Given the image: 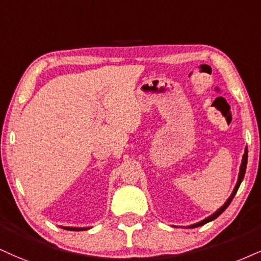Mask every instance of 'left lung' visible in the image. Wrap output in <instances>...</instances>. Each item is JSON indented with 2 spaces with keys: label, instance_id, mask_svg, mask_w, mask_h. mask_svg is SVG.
I'll return each instance as SVG.
<instances>
[{
  "label": "left lung",
  "instance_id": "left-lung-1",
  "mask_svg": "<svg viewBox=\"0 0 261 261\" xmlns=\"http://www.w3.org/2000/svg\"><path fill=\"white\" fill-rule=\"evenodd\" d=\"M247 161H248V149H246V151H244V155H243V159H242V165H241V168H240V174H239V180H237V184H236V186H234V189H233L232 194H231V196H230V197H229V199H227V201L225 202V204L223 205V207L218 209V211L215 212L214 214L209 215L208 218H205L204 220L199 221V223H197V224H194V225H191V226H190V227H198V226H202V225L207 224V223H209V221H212V220L217 219V218L219 217V215H220L221 213H223V212L225 211V209H226L227 207H229L230 203H231V201H232L233 197H234V195H236L237 190H239V188H240L241 182H242V180H243V178H244V174H246Z\"/></svg>",
  "mask_w": 261,
  "mask_h": 261
}]
</instances>
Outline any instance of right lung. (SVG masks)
<instances>
[{
	"label": "right lung",
	"mask_w": 261,
	"mask_h": 261,
	"mask_svg": "<svg viewBox=\"0 0 261 261\" xmlns=\"http://www.w3.org/2000/svg\"><path fill=\"white\" fill-rule=\"evenodd\" d=\"M63 229H66V230H70V231H83V230H87V227H63Z\"/></svg>",
	"instance_id": "1"
}]
</instances>
